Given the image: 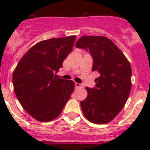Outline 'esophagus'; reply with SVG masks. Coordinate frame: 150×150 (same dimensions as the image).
I'll list each match as a JSON object with an SVG mask.
<instances>
[{
    "label": "esophagus",
    "mask_w": 150,
    "mask_h": 150,
    "mask_svg": "<svg viewBox=\"0 0 150 150\" xmlns=\"http://www.w3.org/2000/svg\"><path fill=\"white\" fill-rule=\"evenodd\" d=\"M75 86L76 89H78V88H81V87H82V85L79 84V83H77V82H75Z\"/></svg>",
    "instance_id": "34e87169"
}]
</instances>
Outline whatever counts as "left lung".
Returning <instances> with one entry per match:
<instances>
[{
  "instance_id": "8db88e82",
  "label": "left lung",
  "mask_w": 150,
  "mask_h": 150,
  "mask_svg": "<svg viewBox=\"0 0 150 150\" xmlns=\"http://www.w3.org/2000/svg\"><path fill=\"white\" fill-rule=\"evenodd\" d=\"M75 47L89 51L93 59L92 70L99 72L93 88L80 103L84 116L92 123L106 124L120 113L132 87V68L120 49L105 36H83Z\"/></svg>"
}]
</instances>
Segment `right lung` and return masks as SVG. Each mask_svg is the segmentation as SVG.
<instances>
[{"label": "right lung", "mask_w": 150, "mask_h": 150, "mask_svg": "<svg viewBox=\"0 0 150 150\" xmlns=\"http://www.w3.org/2000/svg\"><path fill=\"white\" fill-rule=\"evenodd\" d=\"M75 36L39 42L20 60L13 72L14 91L25 111L40 121L61 114L75 89L72 80L57 78L73 49Z\"/></svg>", "instance_id": "obj_1"}]
</instances>
